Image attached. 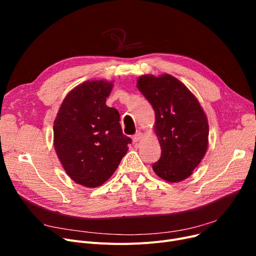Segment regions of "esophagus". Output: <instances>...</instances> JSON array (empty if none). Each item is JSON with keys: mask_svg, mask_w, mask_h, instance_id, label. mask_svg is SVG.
<instances>
[{"mask_svg": "<svg viewBox=\"0 0 256 256\" xmlns=\"http://www.w3.org/2000/svg\"><path fill=\"white\" fill-rule=\"evenodd\" d=\"M141 138H142V132H137L135 135L132 136V141L135 142V143H137V142H139L141 140Z\"/></svg>", "mask_w": 256, "mask_h": 256, "instance_id": "obj_1", "label": "esophagus"}]
</instances>
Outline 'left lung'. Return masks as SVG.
<instances>
[{
  "label": "left lung",
  "instance_id": "8db88e82",
  "mask_svg": "<svg viewBox=\"0 0 256 256\" xmlns=\"http://www.w3.org/2000/svg\"><path fill=\"white\" fill-rule=\"evenodd\" d=\"M137 87L154 110V132L162 150L152 165L169 182L189 178L206 156L208 145L206 115L194 94L171 74L141 76Z\"/></svg>",
  "mask_w": 256,
  "mask_h": 256
}]
</instances>
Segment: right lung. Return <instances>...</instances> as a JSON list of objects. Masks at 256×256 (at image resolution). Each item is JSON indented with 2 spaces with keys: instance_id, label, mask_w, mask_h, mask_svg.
<instances>
[{
  "instance_id": "right-lung-1",
  "label": "right lung",
  "mask_w": 256,
  "mask_h": 256,
  "mask_svg": "<svg viewBox=\"0 0 256 256\" xmlns=\"http://www.w3.org/2000/svg\"><path fill=\"white\" fill-rule=\"evenodd\" d=\"M113 83L86 80L65 96L54 121V147L74 182L96 188L117 169L132 140L124 135L120 116L106 104Z\"/></svg>"
}]
</instances>
